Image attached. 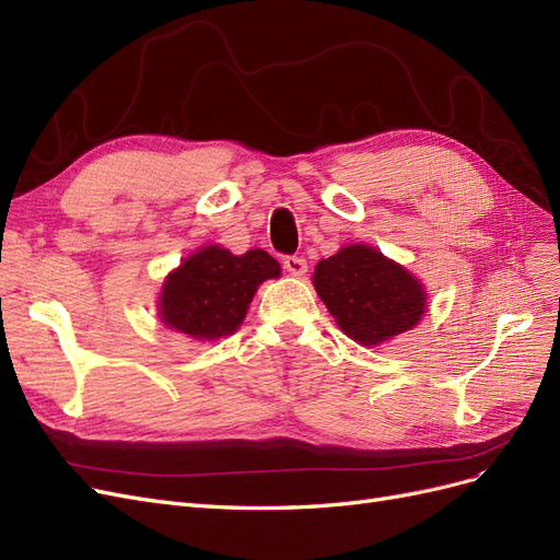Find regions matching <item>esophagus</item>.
Listing matches in <instances>:
<instances>
[{"instance_id": "34e87169", "label": "esophagus", "mask_w": 560, "mask_h": 560, "mask_svg": "<svg viewBox=\"0 0 560 560\" xmlns=\"http://www.w3.org/2000/svg\"><path fill=\"white\" fill-rule=\"evenodd\" d=\"M284 268L290 270L292 276H306V270H308V264H306V259L303 257H296V254H290V257H284Z\"/></svg>"}]
</instances>
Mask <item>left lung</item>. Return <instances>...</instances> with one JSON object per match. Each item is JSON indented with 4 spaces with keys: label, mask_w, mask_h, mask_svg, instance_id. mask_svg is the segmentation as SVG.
I'll return each mask as SVG.
<instances>
[{
    "label": "left lung",
    "mask_w": 560,
    "mask_h": 560,
    "mask_svg": "<svg viewBox=\"0 0 560 560\" xmlns=\"http://www.w3.org/2000/svg\"><path fill=\"white\" fill-rule=\"evenodd\" d=\"M313 284L336 325L362 346L413 329L428 308L420 280L369 245H348L322 259Z\"/></svg>",
    "instance_id": "left-lung-1"
}]
</instances>
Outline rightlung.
<instances>
[{
    "mask_svg": "<svg viewBox=\"0 0 560 560\" xmlns=\"http://www.w3.org/2000/svg\"><path fill=\"white\" fill-rule=\"evenodd\" d=\"M278 276L280 264L264 249L235 257L224 247L208 245L165 278L159 301L161 319L196 341H214L243 325L257 287Z\"/></svg>",
    "mask_w": 560,
    "mask_h": 560,
    "instance_id": "right-lung-1",
    "label": "right lung"
}]
</instances>
